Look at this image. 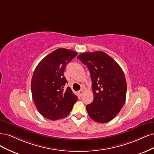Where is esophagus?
I'll return each mask as SVG.
<instances>
[{
  "instance_id": "obj_1",
  "label": "esophagus",
  "mask_w": 154,
  "mask_h": 154,
  "mask_svg": "<svg viewBox=\"0 0 154 154\" xmlns=\"http://www.w3.org/2000/svg\"><path fill=\"white\" fill-rule=\"evenodd\" d=\"M83 90H79V91H78V94H79V97H81L82 94H83Z\"/></svg>"
}]
</instances>
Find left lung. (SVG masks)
<instances>
[{"instance_id":"left-lung-1","label":"left lung","mask_w":154,"mask_h":154,"mask_svg":"<svg viewBox=\"0 0 154 154\" xmlns=\"http://www.w3.org/2000/svg\"><path fill=\"white\" fill-rule=\"evenodd\" d=\"M77 59L87 66L92 80L94 98L86 106L88 115L98 123L110 122L126 99L127 82L122 68L102 51L84 52Z\"/></svg>"}]
</instances>
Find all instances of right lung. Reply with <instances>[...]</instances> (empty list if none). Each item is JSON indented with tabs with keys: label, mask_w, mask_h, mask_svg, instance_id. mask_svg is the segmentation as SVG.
Segmentation results:
<instances>
[{
	"label": "right lung",
	"mask_w": 154,
	"mask_h": 154,
	"mask_svg": "<svg viewBox=\"0 0 154 154\" xmlns=\"http://www.w3.org/2000/svg\"><path fill=\"white\" fill-rule=\"evenodd\" d=\"M77 55L69 49H56L45 57L34 71L31 92L34 104L41 115L51 120L67 116L72 111L77 97L64 77L67 64Z\"/></svg>",
	"instance_id": "obj_1"
}]
</instances>
